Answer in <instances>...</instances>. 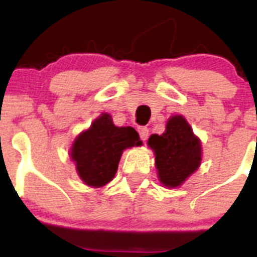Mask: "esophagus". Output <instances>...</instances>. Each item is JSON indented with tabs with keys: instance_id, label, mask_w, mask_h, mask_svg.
<instances>
[{
	"instance_id": "1",
	"label": "esophagus",
	"mask_w": 257,
	"mask_h": 257,
	"mask_svg": "<svg viewBox=\"0 0 257 257\" xmlns=\"http://www.w3.org/2000/svg\"><path fill=\"white\" fill-rule=\"evenodd\" d=\"M138 132H139V136H141L142 141H147L148 136H149V129H148L147 126H139Z\"/></svg>"
}]
</instances>
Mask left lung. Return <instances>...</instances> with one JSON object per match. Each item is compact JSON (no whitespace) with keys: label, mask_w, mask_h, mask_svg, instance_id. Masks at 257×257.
Returning a JSON list of instances; mask_svg holds the SVG:
<instances>
[{"label":"left lung","mask_w":257,"mask_h":257,"mask_svg":"<svg viewBox=\"0 0 257 257\" xmlns=\"http://www.w3.org/2000/svg\"><path fill=\"white\" fill-rule=\"evenodd\" d=\"M148 144L155 153L159 180L168 188L181 185L200 165V141L181 115L172 116L167 131L162 136H150Z\"/></svg>","instance_id":"8db88e82"}]
</instances>
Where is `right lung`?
Listing matches in <instances>:
<instances>
[{
    "mask_svg": "<svg viewBox=\"0 0 257 257\" xmlns=\"http://www.w3.org/2000/svg\"><path fill=\"white\" fill-rule=\"evenodd\" d=\"M141 144L136 129L115 126L109 114L104 113L76 139L71 157L80 179L87 185L97 188L114 178L123 150Z\"/></svg>",
    "mask_w": 257,
    "mask_h": 257,
    "instance_id": "1",
    "label": "right lung"
}]
</instances>
